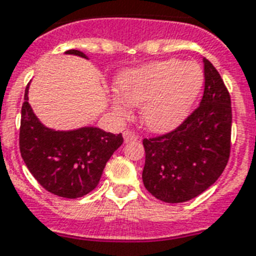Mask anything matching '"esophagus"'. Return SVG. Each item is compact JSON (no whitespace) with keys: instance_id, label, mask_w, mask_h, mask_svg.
<instances>
[{"instance_id":"esophagus-1","label":"esophagus","mask_w":256,"mask_h":256,"mask_svg":"<svg viewBox=\"0 0 256 256\" xmlns=\"http://www.w3.org/2000/svg\"><path fill=\"white\" fill-rule=\"evenodd\" d=\"M124 142L128 143V142H132V140H136L138 139V135L135 134V132H124Z\"/></svg>"}]
</instances>
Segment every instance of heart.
<instances>
[{
  "instance_id": "1",
  "label": "heart",
  "mask_w": 256,
  "mask_h": 256,
  "mask_svg": "<svg viewBox=\"0 0 256 256\" xmlns=\"http://www.w3.org/2000/svg\"><path fill=\"white\" fill-rule=\"evenodd\" d=\"M204 74L192 62L170 59L132 68L118 78L121 94L113 96L114 112L128 117L130 105L140 107V121L154 132L178 128L196 101L202 88Z\"/></svg>"
}]
</instances>
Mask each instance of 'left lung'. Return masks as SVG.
Returning a JSON list of instances; mask_svg holds the SVG:
<instances>
[{
  "instance_id": "obj_1",
  "label": "left lung",
  "mask_w": 256,
  "mask_h": 256,
  "mask_svg": "<svg viewBox=\"0 0 256 256\" xmlns=\"http://www.w3.org/2000/svg\"><path fill=\"white\" fill-rule=\"evenodd\" d=\"M202 63L205 88L200 106L172 132L143 140V184L164 202H186L205 192L229 160L230 94L214 66L205 58Z\"/></svg>"
}]
</instances>
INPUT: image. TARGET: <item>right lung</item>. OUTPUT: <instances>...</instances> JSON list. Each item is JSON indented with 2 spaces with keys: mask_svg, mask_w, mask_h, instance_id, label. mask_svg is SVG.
<instances>
[{
  "mask_svg": "<svg viewBox=\"0 0 256 256\" xmlns=\"http://www.w3.org/2000/svg\"><path fill=\"white\" fill-rule=\"evenodd\" d=\"M66 55L89 59L78 50ZM30 82L24 90L20 130V150L24 164L46 190L66 198L88 194L97 186L114 151L124 143L122 134L94 126L55 130L42 124L28 104Z\"/></svg>",
  "mask_w": 256,
  "mask_h": 256,
  "instance_id": "right-lung-1",
  "label": "right lung"
}]
</instances>
